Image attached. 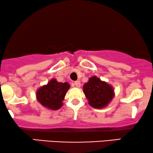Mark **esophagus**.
Wrapping results in <instances>:
<instances>
[{"label":"esophagus","mask_w":153,"mask_h":153,"mask_svg":"<svg viewBox=\"0 0 153 153\" xmlns=\"http://www.w3.org/2000/svg\"><path fill=\"white\" fill-rule=\"evenodd\" d=\"M74 84H75V87H77V88H80V85H81V84H80V81H75V82H74Z\"/></svg>","instance_id":"1"}]
</instances>
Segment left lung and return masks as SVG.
Instances as JSON below:
<instances>
[{"label": "left lung", "instance_id": "1", "mask_svg": "<svg viewBox=\"0 0 153 153\" xmlns=\"http://www.w3.org/2000/svg\"><path fill=\"white\" fill-rule=\"evenodd\" d=\"M83 92L89 104L95 109L106 107L114 97L113 87L96 76L91 77L88 82L85 83Z\"/></svg>", "mask_w": 153, "mask_h": 153}]
</instances>
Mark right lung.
<instances>
[{"mask_svg": "<svg viewBox=\"0 0 153 153\" xmlns=\"http://www.w3.org/2000/svg\"><path fill=\"white\" fill-rule=\"evenodd\" d=\"M70 87L69 83L59 82L56 79H51L36 90V100L47 109L58 110L62 107L63 100Z\"/></svg>", "mask_w": 153, "mask_h": 153, "instance_id": "1", "label": "right lung"}]
</instances>
